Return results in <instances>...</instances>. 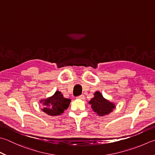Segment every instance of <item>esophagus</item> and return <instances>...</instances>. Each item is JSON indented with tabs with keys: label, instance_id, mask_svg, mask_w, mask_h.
<instances>
[{
	"label": "esophagus",
	"instance_id": "obj_1",
	"mask_svg": "<svg viewBox=\"0 0 155 155\" xmlns=\"http://www.w3.org/2000/svg\"><path fill=\"white\" fill-rule=\"evenodd\" d=\"M77 99H82V100H83V99H84V95H80V96H78L77 97Z\"/></svg>",
	"mask_w": 155,
	"mask_h": 155
}]
</instances>
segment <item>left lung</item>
Returning <instances> with one entry per match:
<instances>
[{"label": "left lung", "mask_w": 155, "mask_h": 155, "mask_svg": "<svg viewBox=\"0 0 155 155\" xmlns=\"http://www.w3.org/2000/svg\"><path fill=\"white\" fill-rule=\"evenodd\" d=\"M89 104L91 105L93 111L99 116L110 114L116 108V105L104 98L99 91L94 93V97L90 100Z\"/></svg>", "instance_id": "left-lung-1"}]
</instances>
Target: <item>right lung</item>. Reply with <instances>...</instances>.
I'll use <instances>...</instances> for the list:
<instances>
[{
	"label": "right lung",
	"mask_w": 155,
	"mask_h": 155,
	"mask_svg": "<svg viewBox=\"0 0 155 155\" xmlns=\"http://www.w3.org/2000/svg\"><path fill=\"white\" fill-rule=\"evenodd\" d=\"M71 100L64 97L60 91H56L50 97L41 99L40 104L43 105L41 110L51 116H56L64 113L70 105Z\"/></svg>",
	"instance_id": "add662e5"
}]
</instances>
